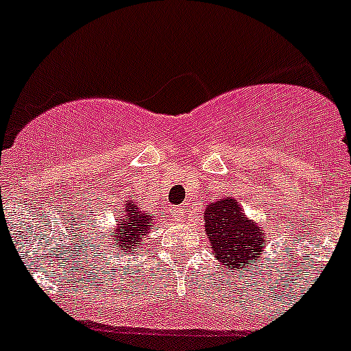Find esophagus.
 Masks as SVG:
<instances>
[{
	"label": "esophagus",
	"instance_id": "1",
	"mask_svg": "<svg viewBox=\"0 0 351 351\" xmlns=\"http://www.w3.org/2000/svg\"><path fill=\"white\" fill-rule=\"evenodd\" d=\"M183 208H175L173 209V218H176V220H183Z\"/></svg>",
	"mask_w": 351,
	"mask_h": 351
}]
</instances>
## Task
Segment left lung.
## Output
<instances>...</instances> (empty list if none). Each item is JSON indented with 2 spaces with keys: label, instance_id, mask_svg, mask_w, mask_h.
<instances>
[{
  "label": "left lung",
  "instance_id": "1",
  "mask_svg": "<svg viewBox=\"0 0 351 351\" xmlns=\"http://www.w3.org/2000/svg\"><path fill=\"white\" fill-rule=\"evenodd\" d=\"M204 223L216 260L230 270L247 271L245 265L256 263L267 245L263 227L245 216L235 197L209 202L204 209Z\"/></svg>",
  "mask_w": 351,
  "mask_h": 351
}]
</instances>
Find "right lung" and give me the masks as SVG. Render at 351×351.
Instances as JSON below:
<instances>
[{
    "label": "right lung",
    "mask_w": 351,
    "mask_h": 351,
    "mask_svg": "<svg viewBox=\"0 0 351 351\" xmlns=\"http://www.w3.org/2000/svg\"><path fill=\"white\" fill-rule=\"evenodd\" d=\"M112 230H109L110 244L109 247L123 256H135L136 251L142 250L145 244V237L150 232L156 230L157 216L143 211L136 201H126L123 206L114 209ZM130 260V258H128Z\"/></svg>",
    "instance_id": "obj_1"
}]
</instances>
